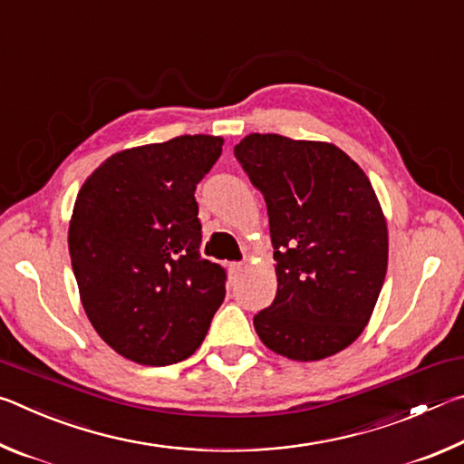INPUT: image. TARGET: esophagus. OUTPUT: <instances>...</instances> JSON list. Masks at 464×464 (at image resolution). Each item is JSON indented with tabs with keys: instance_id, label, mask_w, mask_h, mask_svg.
Masks as SVG:
<instances>
[{
	"instance_id": "1",
	"label": "esophagus",
	"mask_w": 464,
	"mask_h": 464,
	"mask_svg": "<svg viewBox=\"0 0 464 464\" xmlns=\"http://www.w3.org/2000/svg\"><path fill=\"white\" fill-rule=\"evenodd\" d=\"M243 272V264H239V262H235V264H229V276L235 280L239 276V274Z\"/></svg>"
}]
</instances>
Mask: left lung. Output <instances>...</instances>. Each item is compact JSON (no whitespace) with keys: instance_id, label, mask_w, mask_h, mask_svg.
<instances>
[{"instance_id":"obj_1","label":"left lung","mask_w":464,"mask_h":464,"mask_svg":"<svg viewBox=\"0 0 464 464\" xmlns=\"http://www.w3.org/2000/svg\"><path fill=\"white\" fill-rule=\"evenodd\" d=\"M235 157L264 194L276 260L257 335L298 362L337 354L364 332L387 274V218L371 179L325 140L251 132Z\"/></svg>"}]
</instances>
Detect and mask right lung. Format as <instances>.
<instances>
[{"mask_svg": "<svg viewBox=\"0 0 464 464\" xmlns=\"http://www.w3.org/2000/svg\"><path fill=\"white\" fill-rule=\"evenodd\" d=\"M223 137L182 135L110 155L85 179L69 256L85 315L116 354L145 366L192 356L225 298V270L200 257L196 184Z\"/></svg>", "mask_w": 464, "mask_h": 464, "instance_id": "right-lung-1", "label": "right lung"}]
</instances>
